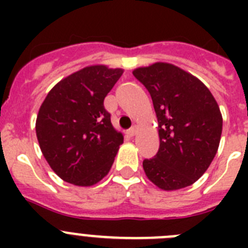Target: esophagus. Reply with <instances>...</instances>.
Segmentation results:
<instances>
[{
    "mask_svg": "<svg viewBox=\"0 0 248 248\" xmlns=\"http://www.w3.org/2000/svg\"><path fill=\"white\" fill-rule=\"evenodd\" d=\"M135 133H137V126H131L130 129L128 130V134L130 135V137H133V135H135Z\"/></svg>",
    "mask_w": 248,
    "mask_h": 248,
    "instance_id": "34e87169",
    "label": "esophagus"
}]
</instances>
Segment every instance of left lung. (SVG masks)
Instances as JSON below:
<instances>
[{
    "label": "left lung",
    "instance_id": "left-lung-1",
    "mask_svg": "<svg viewBox=\"0 0 248 248\" xmlns=\"http://www.w3.org/2000/svg\"><path fill=\"white\" fill-rule=\"evenodd\" d=\"M133 74L150 93L159 123V150L143 161L146 176L166 191L190 186L217 153L222 133L217 103L201 80L176 65L159 62Z\"/></svg>",
    "mask_w": 248,
    "mask_h": 248
}]
</instances>
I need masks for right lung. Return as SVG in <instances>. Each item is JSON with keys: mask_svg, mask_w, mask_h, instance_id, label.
Masks as SVG:
<instances>
[{"mask_svg": "<svg viewBox=\"0 0 248 248\" xmlns=\"http://www.w3.org/2000/svg\"><path fill=\"white\" fill-rule=\"evenodd\" d=\"M123 69L91 65L57 83L39 108L36 133L43 156L61 179L92 186L108 174L122 133L113 128L104 98Z\"/></svg>", "mask_w": 248, "mask_h": 248, "instance_id": "1", "label": "right lung"}]
</instances>
